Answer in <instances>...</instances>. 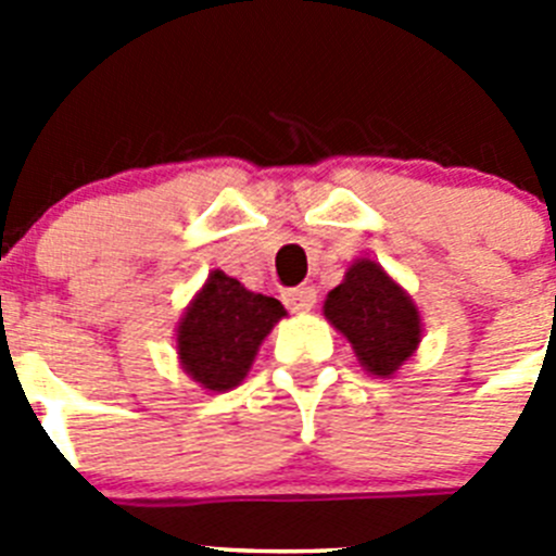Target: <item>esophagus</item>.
Instances as JSON below:
<instances>
[{"mask_svg":"<svg viewBox=\"0 0 556 556\" xmlns=\"http://www.w3.org/2000/svg\"><path fill=\"white\" fill-rule=\"evenodd\" d=\"M283 303H287L292 312H308V308H314V303H317V292H314V287L289 289V292H283Z\"/></svg>","mask_w":556,"mask_h":556,"instance_id":"esophagus-1","label":"esophagus"}]
</instances>
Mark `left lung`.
<instances>
[{"label": "left lung", "instance_id": "left-lung-1", "mask_svg": "<svg viewBox=\"0 0 556 556\" xmlns=\"http://www.w3.org/2000/svg\"><path fill=\"white\" fill-rule=\"evenodd\" d=\"M323 312L372 376H392L420 342L415 303L370 258H358L348 269L345 281L328 292Z\"/></svg>", "mask_w": 556, "mask_h": 556}]
</instances>
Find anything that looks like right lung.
Returning a JSON list of instances; mask_svg holds the SVG:
<instances>
[{
	"label": "right lung",
	"instance_id": "1",
	"mask_svg": "<svg viewBox=\"0 0 556 556\" xmlns=\"http://www.w3.org/2000/svg\"><path fill=\"white\" fill-rule=\"evenodd\" d=\"M283 314L275 298L250 292L223 269H214L180 320L184 370L205 390H230L248 376L262 339Z\"/></svg>",
	"mask_w": 556,
	"mask_h": 556
}]
</instances>
